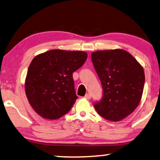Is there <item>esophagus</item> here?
I'll use <instances>...</instances> for the list:
<instances>
[{"label": "esophagus", "instance_id": "esophagus-1", "mask_svg": "<svg viewBox=\"0 0 160 160\" xmlns=\"http://www.w3.org/2000/svg\"><path fill=\"white\" fill-rule=\"evenodd\" d=\"M84 98L85 99H88V100H89V99H90V98H91V95H90V94H89V93H88V94H86L84 96Z\"/></svg>", "mask_w": 160, "mask_h": 160}]
</instances>
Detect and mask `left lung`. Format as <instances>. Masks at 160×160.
Returning <instances> with one entry per match:
<instances>
[{"mask_svg": "<svg viewBox=\"0 0 160 160\" xmlns=\"http://www.w3.org/2000/svg\"><path fill=\"white\" fill-rule=\"evenodd\" d=\"M91 58L103 91L101 101L94 104L95 110L106 120H122L141 101L144 69L132 54L121 49L99 50L92 52Z\"/></svg>", "mask_w": 160, "mask_h": 160, "instance_id": "obj_1", "label": "left lung"}]
</instances>
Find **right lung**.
I'll return each instance as SVG.
<instances>
[{
	"label": "right lung",
	"mask_w": 160,
	"mask_h": 160,
	"mask_svg": "<svg viewBox=\"0 0 160 160\" xmlns=\"http://www.w3.org/2000/svg\"><path fill=\"white\" fill-rule=\"evenodd\" d=\"M87 57L85 52L52 49L32 59L25 80V92L36 113L54 120L70 110L78 99L72 73Z\"/></svg>",
	"instance_id": "add662e5"
}]
</instances>
